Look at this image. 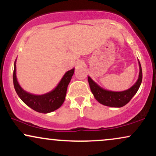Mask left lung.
Here are the masks:
<instances>
[{
    "instance_id": "left-lung-1",
    "label": "left lung",
    "mask_w": 156,
    "mask_h": 156,
    "mask_svg": "<svg viewBox=\"0 0 156 156\" xmlns=\"http://www.w3.org/2000/svg\"><path fill=\"white\" fill-rule=\"evenodd\" d=\"M139 66H140V74L136 83L129 89L120 92H114V91L104 90L97 85L92 79L88 76L87 80H88L90 87L95 98L100 104L108 107H122L127 104L138 91L142 83V71L140 61H139Z\"/></svg>"
}]
</instances>
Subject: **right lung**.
Here are the masks:
<instances>
[{"instance_id": "add662e5", "label": "right lung", "mask_w": 156, "mask_h": 156, "mask_svg": "<svg viewBox=\"0 0 156 156\" xmlns=\"http://www.w3.org/2000/svg\"><path fill=\"white\" fill-rule=\"evenodd\" d=\"M74 73V69L68 71L61 79L58 86L53 90L43 95H34L25 91L20 87L16 76V60L14 62L13 82L18 96L26 105L40 113L53 112L61 105L65 101L67 87Z\"/></svg>"}]
</instances>
